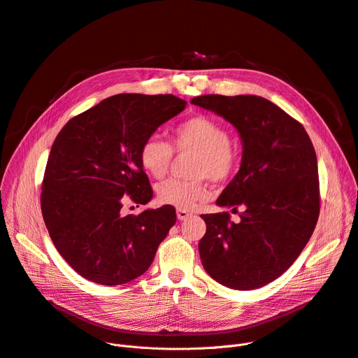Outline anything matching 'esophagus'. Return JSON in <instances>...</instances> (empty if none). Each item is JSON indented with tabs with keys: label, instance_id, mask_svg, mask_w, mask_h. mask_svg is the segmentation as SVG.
Returning <instances> with one entry per match:
<instances>
[{
	"label": "esophagus",
	"instance_id": "1",
	"mask_svg": "<svg viewBox=\"0 0 358 358\" xmlns=\"http://www.w3.org/2000/svg\"><path fill=\"white\" fill-rule=\"evenodd\" d=\"M188 217H191V213H188V211H185V210H177V218H178L180 221H184V220H187Z\"/></svg>",
	"mask_w": 358,
	"mask_h": 358
}]
</instances>
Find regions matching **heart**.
Masks as SVG:
<instances>
[{"label":"heart","instance_id":"b5f03b06","mask_svg":"<svg viewBox=\"0 0 358 358\" xmlns=\"http://www.w3.org/2000/svg\"><path fill=\"white\" fill-rule=\"evenodd\" d=\"M173 151L194 152L191 174L195 178H171L157 187V199L164 206L191 210L208 195L207 178L214 182L229 181L239 166V152L231 143L228 129L218 120L196 115L171 130L170 144L157 136L147 137L138 148V162L145 173L163 178L173 162Z\"/></svg>","mask_w":358,"mask_h":358}]
</instances>
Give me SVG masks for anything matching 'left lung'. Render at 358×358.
Masks as SVG:
<instances>
[{"label":"left lung","mask_w":358,"mask_h":358,"mask_svg":"<svg viewBox=\"0 0 358 358\" xmlns=\"http://www.w3.org/2000/svg\"><path fill=\"white\" fill-rule=\"evenodd\" d=\"M191 103L232 123L241 134V169L217 203L239 214H203L198 243L207 273L221 285L249 290L285 273L309 242L320 213L316 151L304 127L271 100L203 94Z\"/></svg>","instance_id":"8db88e82"}]
</instances>
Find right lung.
Returning a JSON list of instances; mask_svg holds the SVG:
<instances>
[{"mask_svg": "<svg viewBox=\"0 0 358 358\" xmlns=\"http://www.w3.org/2000/svg\"><path fill=\"white\" fill-rule=\"evenodd\" d=\"M185 103L174 94L120 93L72 117L57 136L41 210L61 257L85 279L117 286L141 276L176 224L171 206L140 215L122 207L152 198L138 148Z\"/></svg>", "mask_w": 358, "mask_h": 358, "instance_id": "add662e5", "label": "right lung"}]
</instances>
